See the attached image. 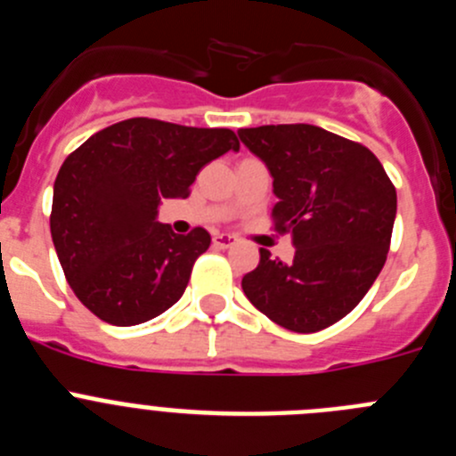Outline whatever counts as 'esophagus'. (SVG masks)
I'll list each match as a JSON object with an SVG mask.
<instances>
[{
    "label": "esophagus",
    "instance_id": "obj_1",
    "mask_svg": "<svg viewBox=\"0 0 456 456\" xmlns=\"http://www.w3.org/2000/svg\"><path fill=\"white\" fill-rule=\"evenodd\" d=\"M212 244H215L216 248H231V247H235V237L224 235V232H216V235L212 237Z\"/></svg>",
    "mask_w": 456,
    "mask_h": 456
}]
</instances>
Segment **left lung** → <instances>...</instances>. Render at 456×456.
Returning a JSON list of instances; mask_svg holds the SVG:
<instances>
[{
    "instance_id": "1",
    "label": "left lung",
    "mask_w": 456,
    "mask_h": 456,
    "mask_svg": "<svg viewBox=\"0 0 456 456\" xmlns=\"http://www.w3.org/2000/svg\"><path fill=\"white\" fill-rule=\"evenodd\" d=\"M267 167L273 228L289 232L294 260H272L241 278L260 313L297 333L336 324L363 299L388 256L397 193L377 157L317 125L237 130Z\"/></svg>"
}]
</instances>
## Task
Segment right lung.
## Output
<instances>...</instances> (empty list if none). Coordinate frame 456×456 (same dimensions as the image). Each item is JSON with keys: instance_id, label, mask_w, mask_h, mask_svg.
I'll return each mask as SVG.
<instances>
[{"instance_id": "obj_1", "label": "right lung", "mask_w": 456, "mask_h": 456, "mask_svg": "<svg viewBox=\"0 0 456 456\" xmlns=\"http://www.w3.org/2000/svg\"><path fill=\"white\" fill-rule=\"evenodd\" d=\"M240 151L235 132L155 118L109 125L68 155L54 180L50 231L77 299L114 326L162 315L183 297L209 232L159 224V205L184 199L205 164Z\"/></svg>"}]
</instances>
